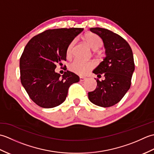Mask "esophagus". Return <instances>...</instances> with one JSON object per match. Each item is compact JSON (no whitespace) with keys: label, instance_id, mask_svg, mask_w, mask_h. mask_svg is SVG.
Listing matches in <instances>:
<instances>
[{"label":"esophagus","instance_id":"1","mask_svg":"<svg viewBox=\"0 0 154 154\" xmlns=\"http://www.w3.org/2000/svg\"><path fill=\"white\" fill-rule=\"evenodd\" d=\"M79 80H80V81H84L87 80V78H85V77H80V78H79Z\"/></svg>","mask_w":154,"mask_h":154}]
</instances>
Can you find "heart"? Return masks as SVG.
Here are the masks:
<instances>
[{
	"label": "heart",
	"mask_w": 154,
	"mask_h": 154,
	"mask_svg": "<svg viewBox=\"0 0 154 154\" xmlns=\"http://www.w3.org/2000/svg\"><path fill=\"white\" fill-rule=\"evenodd\" d=\"M83 40L86 42L87 44L93 51H97V50H99L103 45V41L101 40V38L98 35L91 33V32H89V33H87L84 35ZM75 42H76L75 40L72 41L67 48L66 56L68 59H70L72 57V52H73V49L75 44ZM93 67L94 64L92 62H83L76 60L69 65V69L71 71L75 73L83 75H85L88 71L93 68Z\"/></svg>",
	"instance_id": "b5f03b06"
}]
</instances>
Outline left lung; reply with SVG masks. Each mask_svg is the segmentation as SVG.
Instances as JSON below:
<instances>
[{
	"instance_id": "1",
	"label": "left lung",
	"mask_w": 154,
	"mask_h": 154,
	"mask_svg": "<svg viewBox=\"0 0 154 154\" xmlns=\"http://www.w3.org/2000/svg\"><path fill=\"white\" fill-rule=\"evenodd\" d=\"M102 39L106 56L93 73L104 79L98 80L95 90L88 93L91 103L101 107H110L118 103L131 85L134 62L132 49L119 34L102 28H90Z\"/></svg>"
}]
</instances>
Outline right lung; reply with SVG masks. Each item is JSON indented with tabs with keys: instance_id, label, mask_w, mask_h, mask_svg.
Returning a JSON list of instances; mask_svg holds the SVG:
<instances>
[{
	"instance_id": "add662e5",
	"label": "right lung",
	"mask_w": 154,
	"mask_h": 154,
	"mask_svg": "<svg viewBox=\"0 0 154 154\" xmlns=\"http://www.w3.org/2000/svg\"><path fill=\"white\" fill-rule=\"evenodd\" d=\"M83 28L48 30L28 42L20 60V80L30 99L39 106L50 109L66 99L68 89L79 81L69 71L63 75L55 71L56 65L66 61L69 45Z\"/></svg>"
}]
</instances>
